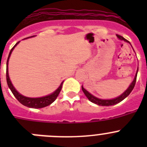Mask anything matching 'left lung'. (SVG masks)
<instances>
[{"label": "left lung", "mask_w": 147, "mask_h": 147, "mask_svg": "<svg viewBox=\"0 0 147 147\" xmlns=\"http://www.w3.org/2000/svg\"><path fill=\"white\" fill-rule=\"evenodd\" d=\"M116 36H117V37L119 39V40H124V41H125V42H129V41H127L126 39H124V37H121V36H120V35L116 34ZM138 70H137V72H136V76H135L134 80H133L132 82L130 84V85L129 86V88H127V89L126 90L124 93H122L121 96H118L117 98H113V99H101V98H97V97L93 96L91 93H90L88 90H86L85 88H83V86H82V91L84 92V93H85V95L87 96V98H88V99L90 101V102H93V103H94V104H96V105H100V106H111V105H116V104L121 102V101H123V100H124L126 97L128 96L129 95V93L132 92V90H133V88H134L135 85H136V78H137V74H138Z\"/></svg>", "instance_id": "1"}]
</instances>
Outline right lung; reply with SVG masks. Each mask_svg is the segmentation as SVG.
I'll return each instance as SVG.
<instances>
[{
    "mask_svg": "<svg viewBox=\"0 0 147 147\" xmlns=\"http://www.w3.org/2000/svg\"><path fill=\"white\" fill-rule=\"evenodd\" d=\"M34 37V36H32V37ZM27 38H28V37H27ZM18 43H19V42H17V43L14 45V47L11 49L9 54V57H8L7 62H6V82H7L8 86H9V89L11 90V93H12L13 95L15 96V98H16L22 105H24V106H26V107H31V108L37 109L42 108V107H46L48 105H50L51 104L53 103V102L55 101L56 98H57L58 95L60 93L61 89H62V83H63V82L61 83V85H59V88L56 90L54 93H52L50 95H48V96H45L40 97V98H29V97L24 96H23V95H21L20 93H18L16 90V89L14 88L12 84H11V81H10L9 76V73H8V64H9V59L10 55H11V52H12L13 49H15V47Z\"/></svg>",
    "mask_w": 147,
    "mask_h": 147,
    "instance_id": "1",
    "label": "right lung"
}]
</instances>
